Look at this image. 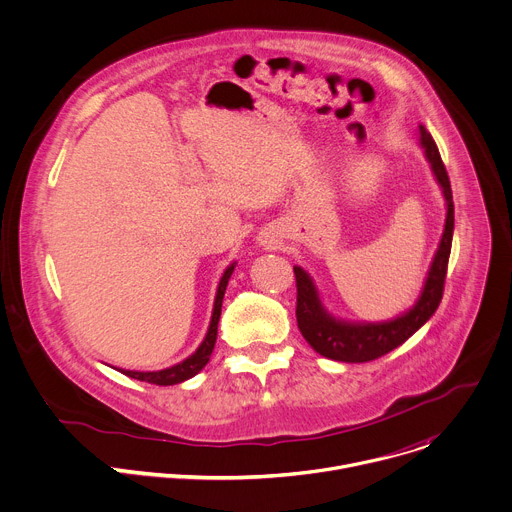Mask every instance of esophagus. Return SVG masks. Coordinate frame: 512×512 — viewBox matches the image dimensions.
Wrapping results in <instances>:
<instances>
[{
    "instance_id": "1",
    "label": "esophagus",
    "mask_w": 512,
    "mask_h": 512,
    "mask_svg": "<svg viewBox=\"0 0 512 512\" xmlns=\"http://www.w3.org/2000/svg\"><path fill=\"white\" fill-rule=\"evenodd\" d=\"M279 237L273 233V231H267V233H261L259 235V245H263L265 249H275L279 245Z\"/></svg>"
}]
</instances>
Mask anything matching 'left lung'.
I'll return each instance as SVG.
<instances>
[{"label": "left lung", "mask_w": 512, "mask_h": 512, "mask_svg": "<svg viewBox=\"0 0 512 512\" xmlns=\"http://www.w3.org/2000/svg\"><path fill=\"white\" fill-rule=\"evenodd\" d=\"M419 145L423 156L429 164V170L442 190L446 200V223L440 245L435 249L431 265L427 269L421 294L417 296L415 304L405 310L403 314L383 320V322H354L334 316L326 310L320 291L312 279V275L294 265L296 285H298V328L308 344L322 356L338 360V362H369L375 360L393 348L401 346L407 338H411L437 310L444 294V281L452 251V237H454V200H452V186L442 162L440 152L429 131L419 125L417 129Z\"/></svg>", "instance_id": "obj_1"}]
</instances>
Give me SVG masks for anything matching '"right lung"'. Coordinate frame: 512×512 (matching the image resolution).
<instances>
[{
  "instance_id": "right-lung-1",
  "label": "right lung",
  "mask_w": 512,
  "mask_h": 512,
  "mask_svg": "<svg viewBox=\"0 0 512 512\" xmlns=\"http://www.w3.org/2000/svg\"><path fill=\"white\" fill-rule=\"evenodd\" d=\"M235 267H237V261H233L225 269L221 281H218L216 296H214V306H212V316H210V324H208L206 336H204L200 346L190 356H186L184 360H180V362L172 364V367L162 369V371H125V369H117V371L123 373L125 377H131V379H137V381H145V383H152V385H162V387L178 385V383H184V381L192 379L194 375H198L206 367V362L210 360V354L214 350L216 332H218V320H221L223 298H225V291H227V285H229V279H231Z\"/></svg>"
}]
</instances>
